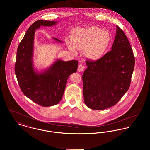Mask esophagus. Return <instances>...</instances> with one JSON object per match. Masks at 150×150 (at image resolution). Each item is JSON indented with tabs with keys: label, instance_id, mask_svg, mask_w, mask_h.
<instances>
[{
	"label": "esophagus",
	"instance_id": "esophagus-1",
	"mask_svg": "<svg viewBox=\"0 0 150 150\" xmlns=\"http://www.w3.org/2000/svg\"><path fill=\"white\" fill-rule=\"evenodd\" d=\"M84 66L82 65L81 64H80L78 66V71L79 72H81L83 71V69H84Z\"/></svg>",
	"mask_w": 150,
	"mask_h": 150
}]
</instances>
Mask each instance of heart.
Here are the masks:
<instances>
[{
	"label": "heart",
	"instance_id": "heart-1",
	"mask_svg": "<svg viewBox=\"0 0 150 150\" xmlns=\"http://www.w3.org/2000/svg\"><path fill=\"white\" fill-rule=\"evenodd\" d=\"M111 42V37L107 31L92 26L86 29H78L68 42L69 48L76 53L78 50H85L89 59L97 61L103 57Z\"/></svg>",
	"mask_w": 150,
	"mask_h": 150
}]
</instances>
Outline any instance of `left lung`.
<instances>
[{
	"instance_id": "8db88e82",
	"label": "left lung",
	"mask_w": 150,
	"mask_h": 150,
	"mask_svg": "<svg viewBox=\"0 0 150 150\" xmlns=\"http://www.w3.org/2000/svg\"><path fill=\"white\" fill-rule=\"evenodd\" d=\"M111 50L98 60H86L88 68L82 76L84 100L93 110L114 106L130 85L135 58L127 36L118 26Z\"/></svg>"
}]
</instances>
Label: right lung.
Here are the masks:
<instances>
[{
  "instance_id": "right-lung-1",
  "label": "right lung",
  "mask_w": 150,
  "mask_h": 150,
  "mask_svg": "<svg viewBox=\"0 0 150 150\" xmlns=\"http://www.w3.org/2000/svg\"><path fill=\"white\" fill-rule=\"evenodd\" d=\"M57 21L39 20L34 22L27 30L17 51L14 71L23 93L36 103L43 107L58 104L62 99L69 76L77 71L76 60L64 61L57 59L50 68L37 73L33 64V53L35 30L41 26H52ZM57 42H62L53 38Z\"/></svg>"
}]
</instances>
